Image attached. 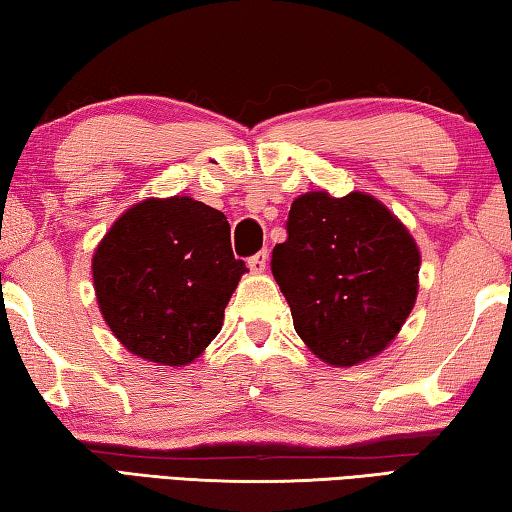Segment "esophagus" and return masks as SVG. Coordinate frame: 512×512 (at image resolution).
<instances>
[{
	"instance_id": "obj_1",
	"label": "esophagus",
	"mask_w": 512,
	"mask_h": 512,
	"mask_svg": "<svg viewBox=\"0 0 512 512\" xmlns=\"http://www.w3.org/2000/svg\"><path fill=\"white\" fill-rule=\"evenodd\" d=\"M266 264H268V253L266 250H259L257 255H253L248 259V266H250V271L253 273H264L266 271Z\"/></svg>"
}]
</instances>
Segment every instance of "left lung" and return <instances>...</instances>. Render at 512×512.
<instances>
[{"mask_svg": "<svg viewBox=\"0 0 512 512\" xmlns=\"http://www.w3.org/2000/svg\"><path fill=\"white\" fill-rule=\"evenodd\" d=\"M273 277L293 327L329 366H357L391 343L418 296L420 250L406 225L363 192H307L291 203Z\"/></svg>", "mask_w": 512, "mask_h": 512, "instance_id": "8db88e82", "label": "left lung"}]
</instances>
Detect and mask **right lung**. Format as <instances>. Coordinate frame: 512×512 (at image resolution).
Here are the masks:
<instances>
[{
	"instance_id": "right-lung-1",
	"label": "right lung",
	"mask_w": 512,
	"mask_h": 512,
	"mask_svg": "<svg viewBox=\"0 0 512 512\" xmlns=\"http://www.w3.org/2000/svg\"><path fill=\"white\" fill-rule=\"evenodd\" d=\"M244 273L225 214L189 196L133 205L92 257L110 332L135 357L160 366H187L212 343Z\"/></svg>"
}]
</instances>
